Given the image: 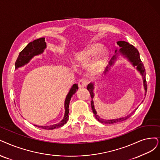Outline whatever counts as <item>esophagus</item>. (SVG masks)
Listing matches in <instances>:
<instances>
[{
    "instance_id": "obj_1",
    "label": "esophagus",
    "mask_w": 160,
    "mask_h": 160,
    "mask_svg": "<svg viewBox=\"0 0 160 160\" xmlns=\"http://www.w3.org/2000/svg\"><path fill=\"white\" fill-rule=\"evenodd\" d=\"M87 83H88L86 79H81L79 81L78 85L79 87H85L87 85Z\"/></svg>"
}]
</instances>
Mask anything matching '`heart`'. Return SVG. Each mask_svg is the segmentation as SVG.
<instances>
[{"mask_svg": "<svg viewBox=\"0 0 160 160\" xmlns=\"http://www.w3.org/2000/svg\"><path fill=\"white\" fill-rule=\"evenodd\" d=\"M102 45L100 44H93L85 48L75 55V60L78 62L82 63H88L92 61L98 55ZM105 62V57L99 56L95 58L89 66V70L92 73H97L101 71Z\"/></svg>", "mask_w": 160, "mask_h": 160, "instance_id": "b5f03b06", "label": "heart"}]
</instances>
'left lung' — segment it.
Here are the masks:
<instances>
[{
  "instance_id": "obj_1",
  "label": "left lung",
  "mask_w": 160,
  "mask_h": 160,
  "mask_svg": "<svg viewBox=\"0 0 160 160\" xmlns=\"http://www.w3.org/2000/svg\"><path fill=\"white\" fill-rule=\"evenodd\" d=\"M117 44L118 45L121 47V48L119 49V52L123 54V55H125L127 58H128L129 60L132 63V64L134 66H136L137 69L138 71H140V73L142 75V76L144 77V86L145 88V91L146 92L147 91V85H146V78H145V76H146V72H145V68L144 67V64L140 60V54L138 50L134 47L132 44H130L129 43H128L127 42L125 41H118L117 42ZM116 58V56H113L112 58V60H114ZM113 63V62L111 61L110 64V66ZM109 68H107V69H106V72L108 71V69ZM87 90L89 91V93L91 94V97L92 98H93V85L92 83H90L89 85H88L87 87ZM91 108H92V110L93 112V113L94 115L95 118H97V119H98V121L99 122L102 123H105V124H113V123H119V122H121V121H125L126 119H127L128 118H129L131 116L132 114L135 112L134 111L132 113L129 114V116H126L125 118H119V119H111V120H106V119H103L100 118L98 115L97 114V112L95 111L94 110V104H93V100H91Z\"/></svg>"
}]
</instances>
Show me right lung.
<instances>
[{
	"instance_id": "1",
	"label": "right lung",
	"mask_w": 160,
	"mask_h": 160,
	"mask_svg": "<svg viewBox=\"0 0 160 160\" xmlns=\"http://www.w3.org/2000/svg\"><path fill=\"white\" fill-rule=\"evenodd\" d=\"M46 47H47V43L45 42V40H44V38H40L39 39H37L33 41V42H29L28 45L20 52V54H19L18 58L16 60V62L15 63L16 68L21 67L23 65L25 64V63H27L34 56L42 53L43 52V50L46 48ZM77 89H78V85L74 84L72 87V88L70 89L68 94L67 95V97L65 100V108H66L65 116L61 122L53 125L39 126L38 127H40V128L47 129V130H52V129L62 127L63 125L66 124L69 118L68 113L69 110V101L71 100V98L73 95V94L76 92Z\"/></svg>"
}]
</instances>
